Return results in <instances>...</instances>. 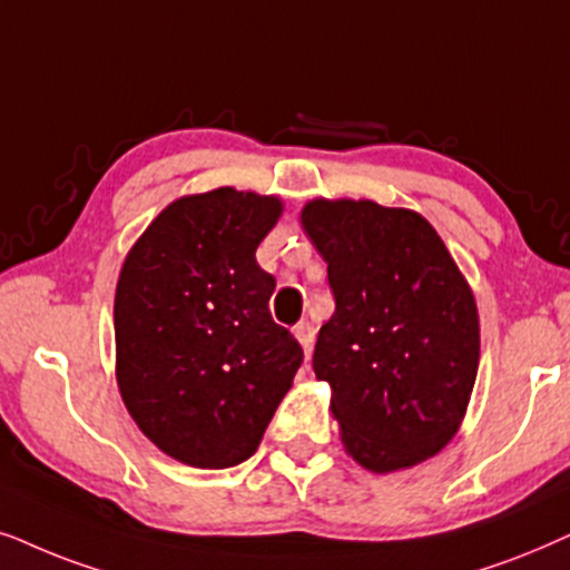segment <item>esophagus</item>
Instances as JSON below:
<instances>
[{"mask_svg": "<svg viewBox=\"0 0 570 570\" xmlns=\"http://www.w3.org/2000/svg\"><path fill=\"white\" fill-rule=\"evenodd\" d=\"M294 336L299 338L302 348H305V356L309 360V354H313V341H315V328H313V323L302 321V323L294 325Z\"/></svg>", "mask_w": 570, "mask_h": 570, "instance_id": "obj_1", "label": "esophagus"}]
</instances>
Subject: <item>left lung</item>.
Wrapping results in <instances>:
<instances>
[{
    "label": "left lung",
    "mask_w": 570,
    "mask_h": 570,
    "mask_svg": "<svg viewBox=\"0 0 570 570\" xmlns=\"http://www.w3.org/2000/svg\"><path fill=\"white\" fill-rule=\"evenodd\" d=\"M302 226L336 299L313 370L344 449L375 474L451 443L480 364L474 294L428 218L373 200H309Z\"/></svg>",
    "instance_id": "left-lung-1"
}]
</instances>
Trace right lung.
Wrapping results in <instances>:
<instances>
[{
	"mask_svg": "<svg viewBox=\"0 0 570 570\" xmlns=\"http://www.w3.org/2000/svg\"><path fill=\"white\" fill-rule=\"evenodd\" d=\"M278 197L218 187L158 214L121 265L114 297L117 383L127 412L166 456L229 469L253 456L302 364L273 323L276 278L255 249Z\"/></svg>",
	"mask_w": 570,
	"mask_h": 570,
	"instance_id": "add662e5",
	"label": "right lung"
}]
</instances>
